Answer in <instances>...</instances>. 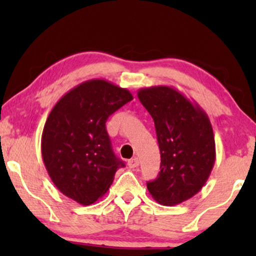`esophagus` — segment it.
<instances>
[{
    "label": "esophagus",
    "instance_id": "1",
    "mask_svg": "<svg viewBox=\"0 0 256 256\" xmlns=\"http://www.w3.org/2000/svg\"><path fill=\"white\" fill-rule=\"evenodd\" d=\"M138 164H140V162H138V157H134V158L128 160V166L132 168V169H134V168H138Z\"/></svg>",
    "mask_w": 256,
    "mask_h": 256
}]
</instances>
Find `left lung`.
Segmentation results:
<instances>
[{"label": "left lung", "instance_id": "obj_1", "mask_svg": "<svg viewBox=\"0 0 256 256\" xmlns=\"http://www.w3.org/2000/svg\"><path fill=\"white\" fill-rule=\"evenodd\" d=\"M155 122L160 152V171L146 183L160 204H180L204 186L216 160V142L208 114L169 86L138 92Z\"/></svg>", "mask_w": 256, "mask_h": 256}]
</instances>
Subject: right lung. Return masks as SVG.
<instances>
[{
  "mask_svg": "<svg viewBox=\"0 0 256 256\" xmlns=\"http://www.w3.org/2000/svg\"><path fill=\"white\" fill-rule=\"evenodd\" d=\"M132 100L128 90L92 79L68 90L52 108L42 135V157L66 197L90 205L110 188L124 163L113 152L106 121Z\"/></svg>",
  "mask_w": 256,
  "mask_h": 256,
  "instance_id": "obj_1",
  "label": "right lung"
}]
</instances>
